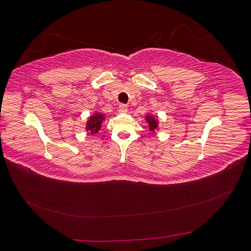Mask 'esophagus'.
Returning <instances> with one entry per match:
<instances>
[{"instance_id":"esophagus-1","label":"esophagus","mask_w":251,"mask_h":251,"mask_svg":"<svg viewBox=\"0 0 251 251\" xmlns=\"http://www.w3.org/2000/svg\"><path fill=\"white\" fill-rule=\"evenodd\" d=\"M118 109H119L120 113H126L127 112V105L125 104V103H120Z\"/></svg>"}]
</instances>
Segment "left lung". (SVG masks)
Segmentation results:
<instances>
[{
  "label": "left lung",
  "instance_id": "1",
  "mask_svg": "<svg viewBox=\"0 0 251 251\" xmlns=\"http://www.w3.org/2000/svg\"><path fill=\"white\" fill-rule=\"evenodd\" d=\"M147 120L149 121V125H150V128L151 131L155 130V128L157 127V121L154 117H147Z\"/></svg>",
  "mask_w": 251,
  "mask_h": 251
}]
</instances>
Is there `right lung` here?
I'll use <instances>...</instances> for the list:
<instances>
[{"instance_id":"add662e5","label":"right lung","mask_w":251,"mask_h":251,"mask_svg":"<svg viewBox=\"0 0 251 251\" xmlns=\"http://www.w3.org/2000/svg\"><path fill=\"white\" fill-rule=\"evenodd\" d=\"M102 119H103V116L101 114H95V116H92L89 119L87 130H89L91 134H96L98 130L100 128V124Z\"/></svg>"}]
</instances>
